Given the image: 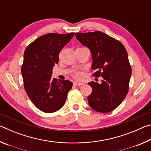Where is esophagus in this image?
Returning a JSON list of instances; mask_svg holds the SVG:
<instances>
[{
	"mask_svg": "<svg viewBox=\"0 0 151 151\" xmlns=\"http://www.w3.org/2000/svg\"><path fill=\"white\" fill-rule=\"evenodd\" d=\"M83 85V83H78V82H74L73 85L74 86H81Z\"/></svg>",
	"mask_w": 151,
	"mask_h": 151,
	"instance_id": "1",
	"label": "esophagus"
}]
</instances>
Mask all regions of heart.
Masks as SVG:
<instances>
[{
  "mask_svg": "<svg viewBox=\"0 0 151 151\" xmlns=\"http://www.w3.org/2000/svg\"><path fill=\"white\" fill-rule=\"evenodd\" d=\"M73 76L76 79H81L83 78V74L80 72H77L73 75Z\"/></svg>",
  "mask_w": 151,
  "mask_h": 151,
  "instance_id": "b5f03b06",
  "label": "heart"
}]
</instances>
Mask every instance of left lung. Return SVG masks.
I'll return each instance as SVG.
<instances>
[{
	"label": "left lung",
	"instance_id": "obj_1",
	"mask_svg": "<svg viewBox=\"0 0 151 151\" xmlns=\"http://www.w3.org/2000/svg\"><path fill=\"white\" fill-rule=\"evenodd\" d=\"M76 39L91 50L95 70L93 75L102 76V83L90 82L92 93L88 96L94 111L106 113L116 109L129 92L132 68L124 45L101 31L76 32Z\"/></svg>",
	"mask_w": 151,
	"mask_h": 151
}]
</instances>
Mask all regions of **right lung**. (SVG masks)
Segmentation results:
<instances>
[{
  "label": "right lung",
  "instance_id": "obj_1",
  "mask_svg": "<svg viewBox=\"0 0 151 151\" xmlns=\"http://www.w3.org/2000/svg\"><path fill=\"white\" fill-rule=\"evenodd\" d=\"M75 32L49 33L37 38L26 48L21 73L25 91L40 111L51 113L63 106L73 86L70 81L52 78V68L58 55Z\"/></svg>",
  "mask_w": 151,
  "mask_h": 151
}]
</instances>
